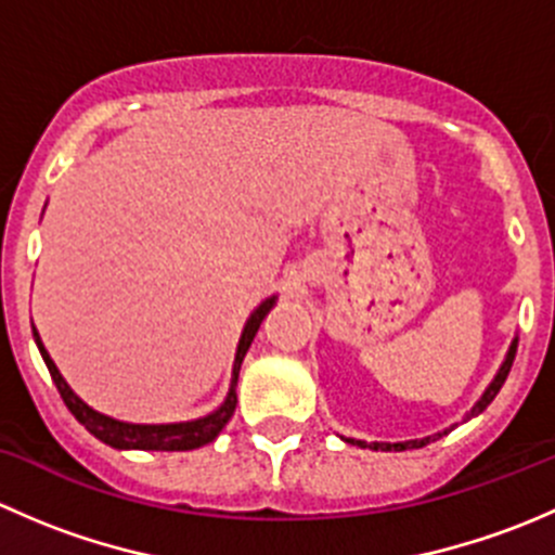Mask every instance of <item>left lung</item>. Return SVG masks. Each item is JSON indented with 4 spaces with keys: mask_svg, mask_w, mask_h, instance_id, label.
Wrapping results in <instances>:
<instances>
[{
    "mask_svg": "<svg viewBox=\"0 0 555 555\" xmlns=\"http://www.w3.org/2000/svg\"><path fill=\"white\" fill-rule=\"evenodd\" d=\"M516 349H518V338H513L511 340V349H507V354H505V360H502V365H500V371H496V376L491 378V384L486 386V391L483 395H480V400L475 402L473 408H469L467 413H464V418L462 422H469V418H475L478 416V413H483L486 408L491 405V400H494L496 395H500V389H502V384H505V378H507V373H511V367H513V360H516ZM453 427H459V424H451L449 429H443V433H438V435H427V438H422V440H402V443H371V449L373 451H405V449H422V446H427V443H433V440H438V438H443V435H449ZM346 443H354V446H367L365 440H354V438H344Z\"/></svg>",
    "mask_w": 555,
    "mask_h": 555,
    "instance_id": "obj_1",
    "label": "left lung"
}]
</instances>
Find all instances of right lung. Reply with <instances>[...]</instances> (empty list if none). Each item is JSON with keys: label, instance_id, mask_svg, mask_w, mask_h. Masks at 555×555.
I'll list each match as a JSON object with an SVG mask.
<instances>
[{"label": "right lung", "instance_id": "add662e5", "mask_svg": "<svg viewBox=\"0 0 555 555\" xmlns=\"http://www.w3.org/2000/svg\"><path fill=\"white\" fill-rule=\"evenodd\" d=\"M276 306V295L262 300L255 311L249 313L246 319L244 330H242V338H238L236 346V360H233V373H231V386H228V395L222 400V405L217 411L206 413V416L198 418H190V422H171V424H131V422H120V418H112L106 413L93 411L86 400L72 391V386L64 382V376L59 373L55 362L50 360L48 349H44L42 338H39L37 327L35 330V340H37V349L42 354L44 365H48L50 376H53L55 389H59L61 400L66 402V408L72 411V416L93 435L99 438L102 443L112 446V449H120V451H193L201 449V446L211 443L217 435L222 433L228 422H231L233 411H236V384H238V371H242V362L249 351L251 340H255L257 330H260L262 319L268 317V311Z\"/></svg>", "mask_w": 555, "mask_h": 555}]
</instances>
